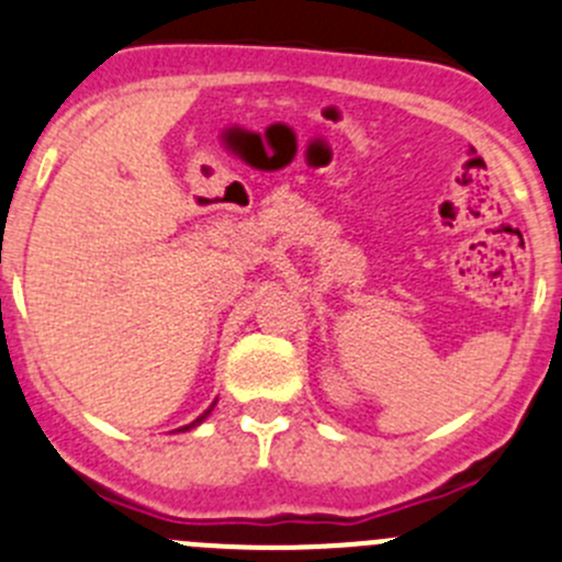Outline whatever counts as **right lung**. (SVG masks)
Instances as JSON below:
<instances>
[{
	"instance_id": "obj_1",
	"label": "right lung",
	"mask_w": 562,
	"mask_h": 562,
	"mask_svg": "<svg viewBox=\"0 0 562 562\" xmlns=\"http://www.w3.org/2000/svg\"><path fill=\"white\" fill-rule=\"evenodd\" d=\"M206 414H210V411H206ZM206 414H204V416H198V419H195V422H192V425H187V427H179V430H190V427H195V425H198V422H204V419H206Z\"/></svg>"
}]
</instances>
